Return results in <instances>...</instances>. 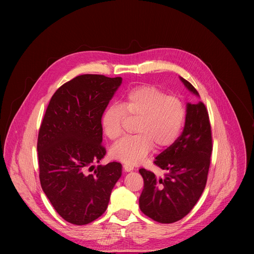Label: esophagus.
Returning a JSON list of instances; mask_svg holds the SVG:
<instances>
[{
    "label": "esophagus",
    "mask_w": 254,
    "mask_h": 254,
    "mask_svg": "<svg viewBox=\"0 0 254 254\" xmlns=\"http://www.w3.org/2000/svg\"><path fill=\"white\" fill-rule=\"evenodd\" d=\"M132 170H133V168H132L131 166H129V165H127V164H125V165H124V171H125V172L127 173V172H130V171H132Z\"/></svg>",
    "instance_id": "esophagus-1"
}]
</instances>
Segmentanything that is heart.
<instances>
[{"instance_id": "heart-1", "label": "heart", "mask_w": 254, "mask_h": 254, "mask_svg": "<svg viewBox=\"0 0 254 254\" xmlns=\"http://www.w3.org/2000/svg\"><path fill=\"white\" fill-rule=\"evenodd\" d=\"M137 118L131 136H126L111 149L115 160L128 165H137L148 157L156 144L166 148L177 139L182 129L185 108L178 97L167 95L154 85H140L126 94L122 104H112L104 111L101 119L105 135L118 138L123 132L127 119Z\"/></svg>"}]
</instances>
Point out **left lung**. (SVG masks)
Returning <instances> with one entry per match:
<instances>
[{
    "instance_id": "left-lung-1",
    "label": "left lung",
    "mask_w": 254,
    "mask_h": 254,
    "mask_svg": "<svg viewBox=\"0 0 254 254\" xmlns=\"http://www.w3.org/2000/svg\"><path fill=\"white\" fill-rule=\"evenodd\" d=\"M185 87L200 97L195 87L180 77ZM212 153L211 126L203 102L186 105L184 129L175 142L154 162L165 177L139 169L143 190L138 203L141 212L159 223H174L196 205L207 182Z\"/></svg>"
}]
</instances>
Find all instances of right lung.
<instances>
[{
    "label": "right lung",
    "instance_id": "right-lung-1",
    "mask_svg": "<svg viewBox=\"0 0 254 254\" xmlns=\"http://www.w3.org/2000/svg\"><path fill=\"white\" fill-rule=\"evenodd\" d=\"M122 82V77L79 75L59 87L48 104L37 143L40 183L69 223L85 225L101 216L122 176L121 163L93 165L105 156L101 118Z\"/></svg>",
    "mask_w": 254,
    "mask_h": 254
}]
</instances>
